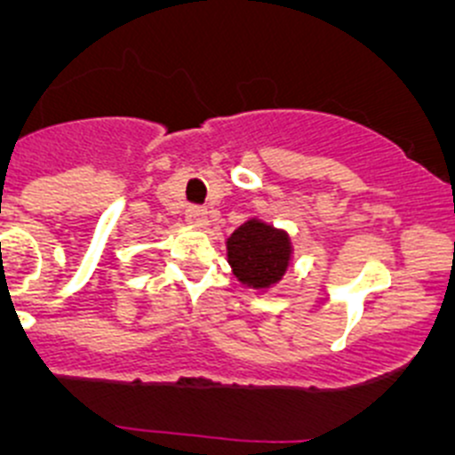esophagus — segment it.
<instances>
[{
	"label": "esophagus",
	"instance_id": "obj_1",
	"mask_svg": "<svg viewBox=\"0 0 455 455\" xmlns=\"http://www.w3.org/2000/svg\"><path fill=\"white\" fill-rule=\"evenodd\" d=\"M185 218L191 227H198V228L206 227V222H209V218H206V211L200 209V206H189V209L185 211Z\"/></svg>",
	"mask_w": 455,
	"mask_h": 455
}]
</instances>
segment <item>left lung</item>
Wrapping results in <instances>:
<instances>
[{"mask_svg":"<svg viewBox=\"0 0 455 455\" xmlns=\"http://www.w3.org/2000/svg\"><path fill=\"white\" fill-rule=\"evenodd\" d=\"M227 257L237 282L253 291H268L291 268L292 242L283 228L251 218L227 237Z\"/></svg>","mask_w":455,"mask_h":455,"instance_id":"8db88e82","label":"left lung"}]
</instances>
